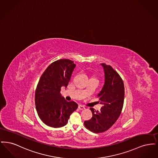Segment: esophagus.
<instances>
[{
  "mask_svg": "<svg viewBox=\"0 0 158 158\" xmlns=\"http://www.w3.org/2000/svg\"><path fill=\"white\" fill-rule=\"evenodd\" d=\"M78 108L80 110H84L85 109V107L82 106V105H79L78 106Z\"/></svg>",
  "mask_w": 158,
  "mask_h": 158,
  "instance_id": "esophagus-1",
  "label": "esophagus"
}]
</instances>
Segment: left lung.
<instances>
[{
	"label": "left lung",
	"mask_w": 158,
	"mask_h": 158,
	"mask_svg": "<svg viewBox=\"0 0 158 158\" xmlns=\"http://www.w3.org/2000/svg\"><path fill=\"white\" fill-rule=\"evenodd\" d=\"M101 64L104 70L105 82L97 96L102 106L99 111L90 108L92 117L84 122L86 128L95 133H102L113 126L120 115L124 99V86L120 76L111 66Z\"/></svg>",
	"instance_id": "8db88e82"
}]
</instances>
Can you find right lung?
<instances>
[{
	"label": "right lung",
	"mask_w": 158,
	"mask_h": 158,
	"mask_svg": "<svg viewBox=\"0 0 158 158\" xmlns=\"http://www.w3.org/2000/svg\"><path fill=\"white\" fill-rule=\"evenodd\" d=\"M73 61L60 59L53 62L45 69L38 83L35 103L40 118L52 127H63L78 105L68 102L61 94V87H67L75 68Z\"/></svg>",
	"instance_id": "1"
}]
</instances>
